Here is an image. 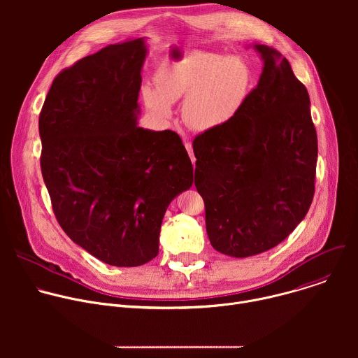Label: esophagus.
Wrapping results in <instances>:
<instances>
[{
    "instance_id": "1",
    "label": "esophagus",
    "mask_w": 358,
    "mask_h": 358,
    "mask_svg": "<svg viewBox=\"0 0 358 358\" xmlns=\"http://www.w3.org/2000/svg\"><path fill=\"white\" fill-rule=\"evenodd\" d=\"M185 148H187V151H188V155H189V159H191V162H192V164H195V157H194V152H192V144L189 143V141H185Z\"/></svg>"
}]
</instances>
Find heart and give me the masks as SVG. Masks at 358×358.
<instances>
[{"mask_svg":"<svg viewBox=\"0 0 358 358\" xmlns=\"http://www.w3.org/2000/svg\"><path fill=\"white\" fill-rule=\"evenodd\" d=\"M252 82V69L242 58L194 50L162 66L157 90L144 89V99L152 115L167 120L171 105L185 97L184 122L194 130H211L242 110Z\"/></svg>","mask_w":358,"mask_h":358,"instance_id":"b5f03b06","label":"heart"}]
</instances>
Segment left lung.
Listing matches in <instances>:
<instances>
[{"label":"left lung","instance_id":"left-lung-1","mask_svg":"<svg viewBox=\"0 0 358 358\" xmlns=\"http://www.w3.org/2000/svg\"><path fill=\"white\" fill-rule=\"evenodd\" d=\"M255 49L264 71L242 110L192 141L210 242L234 258L279 245L315 195L317 134L308 89L276 49Z\"/></svg>","mask_w":358,"mask_h":358}]
</instances>
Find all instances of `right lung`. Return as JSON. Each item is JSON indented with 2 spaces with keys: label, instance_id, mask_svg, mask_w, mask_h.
Instances as JSON below:
<instances>
[{
  "label": "right lung",
  "instance_id": "obj_1",
  "mask_svg": "<svg viewBox=\"0 0 358 358\" xmlns=\"http://www.w3.org/2000/svg\"><path fill=\"white\" fill-rule=\"evenodd\" d=\"M145 45H109L54 79L39 115L41 171L65 234L94 258L133 268L159 253L169 203L192 185L173 130L137 126Z\"/></svg>",
  "mask_w": 358,
  "mask_h": 358
}]
</instances>
